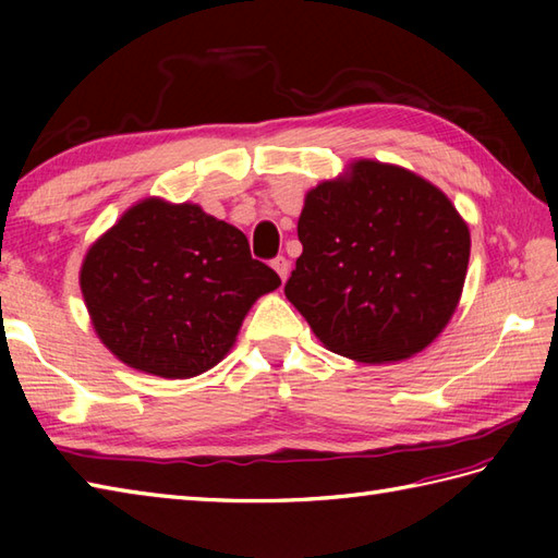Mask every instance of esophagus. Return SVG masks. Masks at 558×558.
<instances>
[{
    "instance_id": "1",
    "label": "esophagus",
    "mask_w": 558,
    "mask_h": 558,
    "mask_svg": "<svg viewBox=\"0 0 558 558\" xmlns=\"http://www.w3.org/2000/svg\"><path fill=\"white\" fill-rule=\"evenodd\" d=\"M270 266H272V270L278 272L282 282L288 280V276H290V260L286 256H276V258L270 260Z\"/></svg>"
}]
</instances>
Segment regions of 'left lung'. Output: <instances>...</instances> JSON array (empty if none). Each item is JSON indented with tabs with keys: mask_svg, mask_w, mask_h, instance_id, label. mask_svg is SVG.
Masks as SVG:
<instances>
[{
	"mask_svg": "<svg viewBox=\"0 0 558 558\" xmlns=\"http://www.w3.org/2000/svg\"><path fill=\"white\" fill-rule=\"evenodd\" d=\"M298 234L302 256L286 294L330 352L369 364L405 360L453 316L470 230L414 172L354 162L348 180L306 194Z\"/></svg>",
	"mask_w": 558,
	"mask_h": 558,
	"instance_id": "obj_1",
	"label": "left lung"
}]
</instances>
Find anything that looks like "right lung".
Returning a JSON list of instances; mask_svg holds the SVG:
<instances>
[{
	"instance_id": "add662e5",
	"label": "right lung",
	"mask_w": 558,
	"mask_h": 558,
	"mask_svg": "<svg viewBox=\"0 0 558 558\" xmlns=\"http://www.w3.org/2000/svg\"><path fill=\"white\" fill-rule=\"evenodd\" d=\"M280 286L242 230L194 204L146 198L88 248L81 292L100 340L162 378L204 374L230 352L246 312Z\"/></svg>"
}]
</instances>
